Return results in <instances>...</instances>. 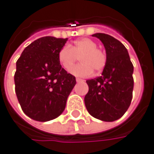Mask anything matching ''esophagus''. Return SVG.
<instances>
[{
    "label": "esophagus",
    "mask_w": 154,
    "mask_h": 154,
    "mask_svg": "<svg viewBox=\"0 0 154 154\" xmlns=\"http://www.w3.org/2000/svg\"><path fill=\"white\" fill-rule=\"evenodd\" d=\"M76 81L77 82H84L85 80H82V79H80V78H76Z\"/></svg>",
    "instance_id": "obj_1"
}]
</instances>
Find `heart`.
Returning <instances> with one entry per match:
<instances>
[{
  "label": "heart",
  "mask_w": 154,
  "mask_h": 154,
  "mask_svg": "<svg viewBox=\"0 0 154 154\" xmlns=\"http://www.w3.org/2000/svg\"><path fill=\"white\" fill-rule=\"evenodd\" d=\"M57 56L61 66L68 72L80 57L82 63L71 70V74L80 77L89 76L93 70L97 73L101 72L107 62L106 53L97 48V43L90 38L77 40L70 46L64 45L59 51Z\"/></svg>",
  "instance_id": "1"
}]
</instances>
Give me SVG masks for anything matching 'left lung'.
I'll return each instance as SVG.
<instances>
[{
	"label": "left lung",
	"instance_id": "8db88e82",
	"mask_svg": "<svg viewBox=\"0 0 154 154\" xmlns=\"http://www.w3.org/2000/svg\"><path fill=\"white\" fill-rule=\"evenodd\" d=\"M92 36L103 43L107 62L101 76L86 80L89 91L85 96V104L93 117L104 122L116 121L124 115L131 103L134 66L120 41L104 33Z\"/></svg>",
	"mask_w": 154,
	"mask_h": 154
}]
</instances>
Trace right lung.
I'll use <instances>...</instances> for the list:
<instances>
[{
  "mask_svg": "<svg viewBox=\"0 0 154 154\" xmlns=\"http://www.w3.org/2000/svg\"><path fill=\"white\" fill-rule=\"evenodd\" d=\"M68 38L44 37L35 40L16 62L15 92L24 113L47 122L62 114L76 80L58 62Z\"/></svg>",
  "mask_w": 154,
  "mask_h": 154,
  "instance_id": "1",
  "label": "right lung"
}]
</instances>
